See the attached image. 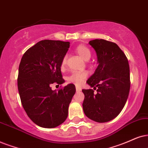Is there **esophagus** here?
<instances>
[{"instance_id": "1", "label": "esophagus", "mask_w": 148, "mask_h": 148, "mask_svg": "<svg viewBox=\"0 0 148 148\" xmlns=\"http://www.w3.org/2000/svg\"><path fill=\"white\" fill-rule=\"evenodd\" d=\"M76 91H77V92H78V91H81L82 89H81V88H80V87H78V86H76Z\"/></svg>"}]
</instances>
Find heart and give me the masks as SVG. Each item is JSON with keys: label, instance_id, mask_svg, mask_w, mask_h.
I'll use <instances>...</instances> for the list:
<instances>
[{"label": "heart", "instance_id": "b5f03b06", "mask_svg": "<svg viewBox=\"0 0 148 148\" xmlns=\"http://www.w3.org/2000/svg\"><path fill=\"white\" fill-rule=\"evenodd\" d=\"M76 52L84 60L87 61L90 59L91 51L89 49V48L85 45L80 44L76 48ZM67 59H68V57L66 55L63 57L61 63V68H63L66 65ZM87 76V73L86 72H74L67 77V80L70 83L75 84L76 85H80L83 84Z\"/></svg>", "mask_w": 148, "mask_h": 148}]
</instances>
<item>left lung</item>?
<instances>
[{"instance_id":"left-lung-1","label":"left lung","mask_w":148,"mask_h":148,"mask_svg":"<svg viewBox=\"0 0 148 148\" xmlns=\"http://www.w3.org/2000/svg\"><path fill=\"white\" fill-rule=\"evenodd\" d=\"M96 50L98 66L87 83L93 89H83L84 113L96 122H107L120 113L130 87V68L124 52L115 43L102 40L89 42Z\"/></svg>"}]
</instances>
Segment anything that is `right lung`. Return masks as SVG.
<instances>
[{
  "label": "right lung",
  "mask_w": 148,
  "mask_h": 148,
  "mask_svg": "<svg viewBox=\"0 0 148 148\" xmlns=\"http://www.w3.org/2000/svg\"><path fill=\"white\" fill-rule=\"evenodd\" d=\"M70 42L45 40L29 48L19 65L18 88L27 115L37 126L55 128L67 119L68 107L75 94L74 84L52 90L53 83L65 82L61 63Z\"/></svg>",
  "instance_id": "add662e5"
}]
</instances>
